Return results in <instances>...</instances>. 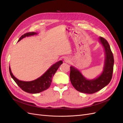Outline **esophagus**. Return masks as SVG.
<instances>
[{
  "label": "esophagus",
  "instance_id": "1",
  "mask_svg": "<svg viewBox=\"0 0 123 123\" xmlns=\"http://www.w3.org/2000/svg\"><path fill=\"white\" fill-rule=\"evenodd\" d=\"M70 61V59L69 58L66 57L65 58H64V61L65 62H68Z\"/></svg>",
  "mask_w": 123,
  "mask_h": 123
}]
</instances>
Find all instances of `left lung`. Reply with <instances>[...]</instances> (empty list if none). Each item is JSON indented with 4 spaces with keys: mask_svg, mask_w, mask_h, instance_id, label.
<instances>
[{
    "mask_svg": "<svg viewBox=\"0 0 123 123\" xmlns=\"http://www.w3.org/2000/svg\"><path fill=\"white\" fill-rule=\"evenodd\" d=\"M99 41L104 47L106 58L104 70L99 77L94 79L87 80L79 70L74 66H70V80L74 87L80 92L86 94L96 93L108 85L112 79L114 65L113 55L107 41L100 37Z\"/></svg>",
    "mask_w": 123,
    "mask_h": 123,
    "instance_id": "obj_1",
    "label": "left lung"
}]
</instances>
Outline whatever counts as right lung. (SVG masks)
<instances>
[{
	"mask_svg": "<svg viewBox=\"0 0 123 123\" xmlns=\"http://www.w3.org/2000/svg\"><path fill=\"white\" fill-rule=\"evenodd\" d=\"M34 34H37V33L34 32L26 33L21 36L18 42L26 37L33 36ZM63 62L62 61H60L55 63V64L52 65L43 75L37 79L31 81H23L17 79L13 75L10 66L9 72L11 77L14 80L17 85L19 86L20 88L26 92L31 94H36L43 92L44 90H46L49 87L52 82V77L54 76L56 71L58 70L59 66Z\"/></svg>",
	"mask_w": 123,
	"mask_h": 123,
	"instance_id": "add662e5",
	"label": "right lung"
}]
</instances>
